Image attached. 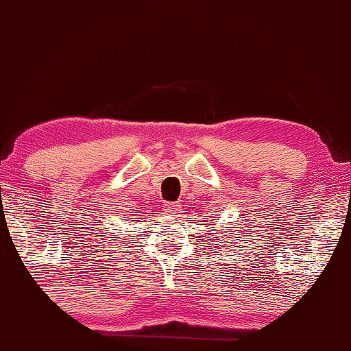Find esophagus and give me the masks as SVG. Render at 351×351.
<instances>
[{
    "label": "esophagus",
    "mask_w": 351,
    "mask_h": 351,
    "mask_svg": "<svg viewBox=\"0 0 351 351\" xmlns=\"http://www.w3.org/2000/svg\"><path fill=\"white\" fill-rule=\"evenodd\" d=\"M163 212L169 213V215H177V213L182 212V206H180V204H177V202H165L163 204Z\"/></svg>",
    "instance_id": "obj_1"
}]
</instances>
